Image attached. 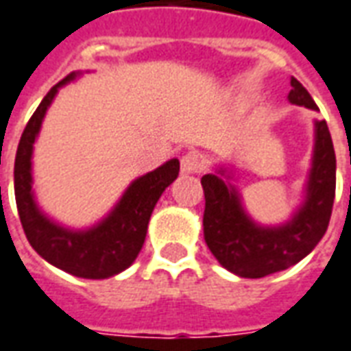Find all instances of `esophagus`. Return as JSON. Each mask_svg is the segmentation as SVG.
<instances>
[{
	"instance_id": "34e87169",
	"label": "esophagus",
	"mask_w": 351,
	"mask_h": 351,
	"mask_svg": "<svg viewBox=\"0 0 351 351\" xmlns=\"http://www.w3.org/2000/svg\"><path fill=\"white\" fill-rule=\"evenodd\" d=\"M180 167H182L184 173H199L203 169V158L197 152H188L180 159Z\"/></svg>"
}]
</instances>
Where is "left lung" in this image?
Listing matches in <instances>:
<instances>
[{
  "mask_svg": "<svg viewBox=\"0 0 351 351\" xmlns=\"http://www.w3.org/2000/svg\"><path fill=\"white\" fill-rule=\"evenodd\" d=\"M291 87L289 100L293 104L317 110L302 83L291 77ZM201 186L205 193V241L224 268L251 279L291 268L319 243L332 213L337 158L327 121L315 123V154L306 203L285 226L261 228L252 224L241 209L234 188L220 176L205 175Z\"/></svg>",
  "mask_w": 351,
  "mask_h": 351,
  "instance_id": "1",
  "label": "left lung"
}]
</instances>
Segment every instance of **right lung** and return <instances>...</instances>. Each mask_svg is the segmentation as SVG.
Listing matches in <instances>:
<instances>
[{
    "mask_svg": "<svg viewBox=\"0 0 351 351\" xmlns=\"http://www.w3.org/2000/svg\"><path fill=\"white\" fill-rule=\"evenodd\" d=\"M73 75L75 73H70L49 90L24 127L14 158V197L24 234L38 254L77 278L104 279L129 268L138 256L152 210L159 195L178 176L180 163L178 159H171L156 171L136 178L112 215L89 232H70L47 220L32 197V146L56 90Z\"/></svg>",
    "mask_w": 351,
    "mask_h": 351,
    "instance_id": "add662e5",
    "label": "right lung"
}]
</instances>
